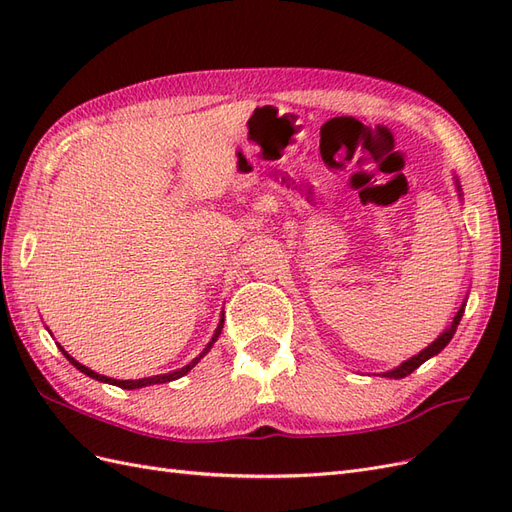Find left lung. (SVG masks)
Here are the masks:
<instances>
[{"label": "left lung", "mask_w": 512, "mask_h": 512, "mask_svg": "<svg viewBox=\"0 0 512 512\" xmlns=\"http://www.w3.org/2000/svg\"><path fill=\"white\" fill-rule=\"evenodd\" d=\"M457 192H461V185H457ZM463 307H466V305L459 307V312L455 314V318H453V322H451V327H448L442 335H438L436 342H431L425 350H421L416 356H412V359L404 361L399 367H395V369H391V371H384L382 376H384V378H395V380L406 378V376L412 374V371H414L416 367H421L427 359H431V356H436L438 352H442V350L446 348V344L453 339V335H455V331H457V324H459L463 312H466V309H463Z\"/></svg>", "instance_id": "left-lung-1"}]
</instances>
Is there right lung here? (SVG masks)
I'll return each instance as SVG.
<instances>
[{"label": "right lung", "instance_id": "add662e5", "mask_svg": "<svg viewBox=\"0 0 512 512\" xmlns=\"http://www.w3.org/2000/svg\"><path fill=\"white\" fill-rule=\"evenodd\" d=\"M222 329H224V314H222V318H220V324H218V329H215V333H213V337H211V342L207 344V348L203 350V352H200L198 356H196V359L192 361V363H188V365H185V367H181V369H177V371H170V374H160V376H151V378H141V380H115V378H106V376H102V374H98V371H94V369H89V367H85V365H81L79 361H76V359H72V356L64 350V348H61L59 344V350L61 352H64V356H66V359L76 367V369H79V371H83V374L85 376H89V378H96V380H100V382H108V384H115V386H119V389H128V391H132V389H143V386H151V384H164V382H170V380H177V378H181V376H185V374H188V371L200 361V359H203V356L211 350V346L215 344V342H218V337H220V333H222Z\"/></svg>", "mask_w": 512, "mask_h": 512}]
</instances>
